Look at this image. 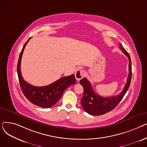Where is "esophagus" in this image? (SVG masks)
<instances>
[{
  "label": "esophagus",
  "mask_w": 147,
  "mask_h": 147,
  "mask_svg": "<svg viewBox=\"0 0 147 147\" xmlns=\"http://www.w3.org/2000/svg\"><path fill=\"white\" fill-rule=\"evenodd\" d=\"M84 75V71L83 69H78L75 73V78L78 81L81 80Z\"/></svg>",
  "instance_id": "esophagus-1"
}]
</instances>
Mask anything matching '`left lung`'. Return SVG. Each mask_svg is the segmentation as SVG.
I'll return each mask as SVG.
<instances>
[{
	"mask_svg": "<svg viewBox=\"0 0 147 147\" xmlns=\"http://www.w3.org/2000/svg\"><path fill=\"white\" fill-rule=\"evenodd\" d=\"M120 49L129 58V75L127 82L120 94L111 97H102L95 94L92 87V84L86 78L80 80V83L84 90L83 97L81 99V105L84 111L90 115H103L113 110L121 101L130 86L132 78V64L130 57L128 52L121 44H120Z\"/></svg>",
	"mask_w": 147,
	"mask_h": 147,
	"instance_id": "8db88e82",
	"label": "left lung"
}]
</instances>
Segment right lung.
Returning <instances> with one entry per match:
<instances>
[{
	"label": "right lung",
	"mask_w": 147,
	"mask_h": 147,
	"mask_svg": "<svg viewBox=\"0 0 147 147\" xmlns=\"http://www.w3.org/2000/svg\"><path fill=\"white\" fill-rule=\"evenodd\" d=\"M31 37L26 42L21 50L17 64V73L22 93L33 104L45 108L55 105L63 95L64 91L76 82L74 74L64 77L46 86L37 87L32 85L23 79L21 73V61L26 46Z\"/></svg>",
	"instance_id": "add662e5"
}]
</instances>
